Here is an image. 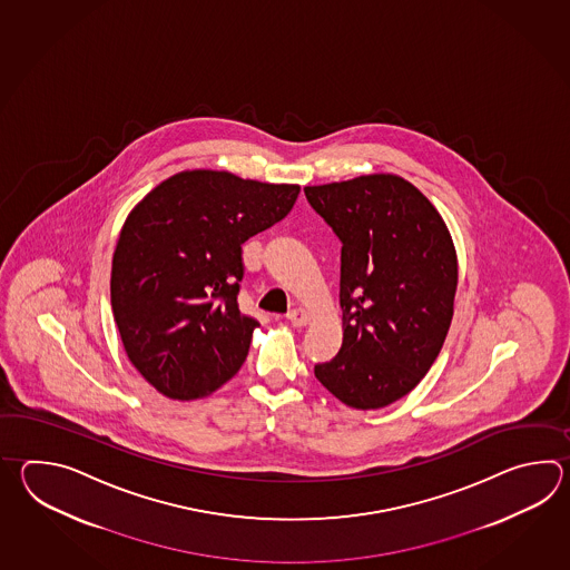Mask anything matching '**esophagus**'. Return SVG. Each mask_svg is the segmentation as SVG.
Masks as SVG:
<instances>
[{"label":"esophagus","mask_w":570,"mask_h":570,"mask_svg":"<svg viewBox=\"0 0 570 570\" xmlns=\"http://www.w3.org/2000/svg\"><path fill=\"white\" fill-rule=\"evenodd\" d=\"M287 320H289L293 326H305L309 322V314L302 309V307H295V309H291L289 314H287Z\"/></svg>","instance_id":"esophagus-1"}]
</instances>
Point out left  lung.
<instances>
[{
	"label": "left lung",
	"mask_w": 570,
	"mask_h": 570,
	"mask_svg": "<svg viewBox=\"0 0 570 570\" xmlns=\"http://www.w3.org/2000/svg\"><path fill=\"white\" fill-rule=\"evenodd\" d=\"M309 206L342 243L344 338L315 379L354 410L407 395L430 371L454 314L459 263L449 228L397 175L305 187Z\"/></svg>",
	"instance_id": "obj_1"
}]
</instances>
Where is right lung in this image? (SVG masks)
Returning <instances> with one entry per match:
<instances>
[{"mask_svg": "<svg viewBox=\"0 0 570 570\" xmlns=\"http://www.w3.org/2000/svg\"><path fill=\"white\" fill-rule=\"evenodd\" d=\"M299 185L181 170L121 226L111 309L136 371L170 400L206 397L240 371L258 322L238 307L243 244L291 212Z\"/></svg>", "mask_w": 570, "mask_h": 570, "instance_id": "add662e5", "label": "right lung"}]
</instances>
